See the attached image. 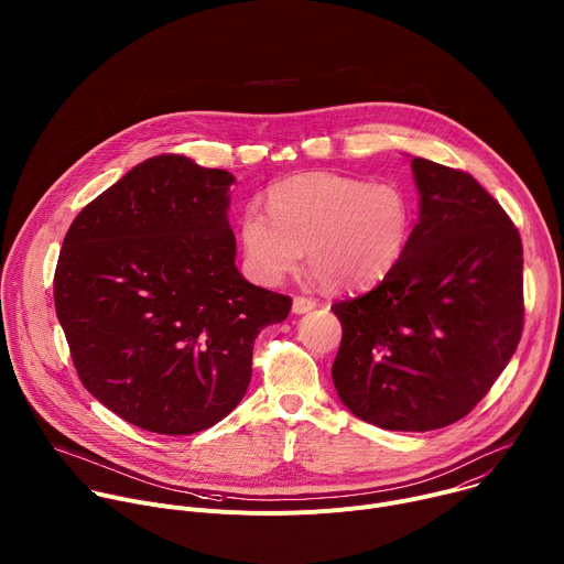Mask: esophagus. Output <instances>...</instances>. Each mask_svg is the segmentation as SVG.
I'll list each match as a JSON object with an SVG mask.
<instances>
[{
	"label": "esophagus",
	"mask_w": 564,
	"mask_h": 564,
	"mask_svg": "<svg viewBox=\"0 0 564 564\" xmlns=\"http://www.w3.org/2000/svg\"><path fill=\"white\" fill-rule=\"evenodd\" d=\"M314 307H316V301L310 299V296H294V301H292V312L294 314H305Z\"/></svg>",
	"instance_id": "34e87169"
}]
</instances>
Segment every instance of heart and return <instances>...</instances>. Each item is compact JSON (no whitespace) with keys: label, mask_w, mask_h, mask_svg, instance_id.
I'll return each mask as SVG.
<instances>
[{"label":"heart","mask_w":564,"mask_h":564,"mask_svg":"<svg viewBox=\"0 0 564 564\" xmlns=\"http://www.w3.org/2000/svg\"><path fill=\"white\" fill-rule=\"evenodd\" d=\"M263 214L238 220L246 268L257 283L276 285L301 263L328 292L364 290L386 279L406 254L415 203L399 183L341 174H301L276 183Z\"/></svg>","instance_id":"obj_1"}]
</instances>
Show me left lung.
<instances>
[{
    "mask_svg": "<svg viewBox=\"0 0 564 564\" xmlns=\"http://www.w3.org/2000/svg\"><path fill=\"white\" fill-rule=\"evenodd\" d=\"M420 218L406 254L370 292L339 301L333 381L344 406L386 431L468 415L522 337V240L470 174L413 158Z\"/></svg>",
    "mask_w": 564,
    "mask_h": 564,
    "instance_id": "8db88e82",
    "label": "left lung"
}]
</instances>
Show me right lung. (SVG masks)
<instances>
[{"instance_id": "1", "label": "right lung", "mask_w": 564, "mask_h": 564, "mask_svg": "<svg viewBox=\"0 0 564 564\" xmlns=\"http://www.w3.org/2000/svg\"><path fill=\"white\" fill-rule=\"evenodd\" d=\"M225 170L153 155L70 223L53 279L85 388L129 424L192 435L252 379L254 339L292 307L238 272Z\"/></svg>"}]
</instances>
